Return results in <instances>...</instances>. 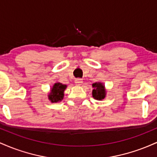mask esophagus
Instances as JSON below:
<instances>
[{
	"label": "esophagus",
	"mask_w": 157,
	"mask_h": 157,
	"mask_svg": "<svg viewBox=\"0 0 157 157\" xmlns=\"http://www.w3.org/2000/svg\"><path fill=\"white\" fill-rule=\"evenodd\" d=\"M75 84L77 85V86H80L82 82V80L81 78H77V79H75Z\"/></svg>",
	"instance_id": "esophagus-1"
}]
</instances>
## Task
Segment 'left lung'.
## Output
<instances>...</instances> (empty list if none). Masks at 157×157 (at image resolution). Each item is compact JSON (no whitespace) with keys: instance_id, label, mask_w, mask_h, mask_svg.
Wrapping results in <instances>:
<instances>
[{"instance_id":"left-lung-1","label":"left lung","mask_w":157,"mask_h":157,"mask_svg":"<svg viewBox=\"0 0 157 157\" xmlns=\"http://www.w3.org/2000/svg\"><path fill=\"white\" fill-rule=\"evenodd\" d=\"M92 96L94 99L98 100H101L105 98V90L104 89V86L102 83H94L93 85Z\"/></svg>"}]
</instances>
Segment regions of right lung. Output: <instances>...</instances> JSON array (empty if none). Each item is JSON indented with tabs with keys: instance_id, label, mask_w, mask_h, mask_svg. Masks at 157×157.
I'll use <instances>...</instances> for the list:
<instances>
[{
	"instance_id": "1",
	"label": "right lung",
	"mask_w": 157,
	"mask_h": 157,
	"mask_svg": "<svg viewBox=\"0 0 157 157\" xmlns=\"http://www.w3.org/2000/svg\"><path fill=\"white\" fill-rule=\"evenodd\" d=\"M66 88V85H63L62 83H60V82L55 83L54 85L53 88H52L51 94L48 96L49 100L52 102H58L60 100H62L63 98V92Z\"/></svg>"
}]
</instances>
